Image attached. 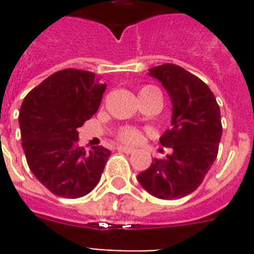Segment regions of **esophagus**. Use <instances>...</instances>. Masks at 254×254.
Segmentation results:
<instances>
[{"label": "esophagus", "mask_w": 254, "mask_h": 254, "mask_svg": "<svg viewBox=\"0 0 254 254\" xmlns=\"http://www.w3.org/2000/svg\"><path fill=\"white\" fill-rule=\"evenodd\" d=\"M117 150L121 151V153H127V154H131L134 149L133 147H127V146H119L117 147Z\"/></svg>", "instance_id": "obj_1"}]
</instances>
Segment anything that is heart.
Segmentation results:
<instances>
[{
  "instance_id": "heart-1",
  "label": "heart",
  "mask_w": 254,
  "mask_h": 254,
  "mask_svg": "<svg viewBox=\"0 0 254 254\" xmlns=\"http://www.w3.org/2000/svg\"><path fill=\"white\" fill-rule=\"evenodd\" d=\"M151 89H154L153 87H145L142 88L141 91H139V95L141 93H145V92H149ZM120 139L125 143H137L141 141V133L138 130H135V129H131V127H127V129H123V130L120 131L119 134Z\"/></svg>"
}]
</instances>
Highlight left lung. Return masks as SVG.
<instances>
[{
	"label": "left lung",
	"mask_w": 254,
	"mask_h": 254,
	"mask_svg": "<svg viewBox=\"0 0 254 254\" xmlns=\"http://www.w3.org/2000/svg\"><path fill=\"white\" fill-rule=\"evenodd\" d=\"M166 89L173 105L171 127L159 138L173 149L137 175L153 196L171 200L193 192L215 162L221 133L220 108L208 85L177 64L149 69Z\"/></svg>",
	"instance_id": "left-lung-1"
}]
</instances>
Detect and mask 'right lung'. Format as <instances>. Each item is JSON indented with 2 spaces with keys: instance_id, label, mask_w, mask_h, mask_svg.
Instances as JSON below:
<instances>
[{
  "instance_id": "obj_1",
  "label": "right lung",
  "mask_w": 254,
  "mask_h": 254,
  "mask_svg": "<svg viewBox=\"0 0 254 254\" xmlns=\"http://www.w3.org/2000/svg\"><path fill=\"white\" fill-rule=\"evenodd\" d=\"M105 89L93 72L67 68L45 79L22 103L18 120L26 161L57 196H84L101 178L111 150L85 151L77 145V127L97 112Z\"/></svg>"
}]
</instances>
